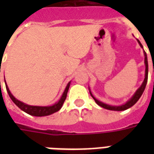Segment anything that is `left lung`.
<instances>
[{"instance_id":"8db88e82","label":"left lung","mask_w":154,"mask_h":154,"mask_svg":"<svg viewBox=\"0 0 154 154\" xmlns=\"http://www.w3.org/2000/svg\"><path fill=\"white\" fill-rule=\"evenodd\" d=\"M137 42H138V43L140 44L141 48H143V47H142V45L141 44V42H139V40H137ZM144 54H145V64H146V77H145V80H144L142 85H141V87L137 90V92L135 93V94H134V96H133V97H132L129 101H127L125 105H121V106H112V105H106V104H104V103L99 101L98 100H97V99L92 95L91 93H90L91 96L93 97V98L94 99V101H95V102H96L97 105L101 106V107L104 108V109H106L114 110V111H122V110H125L127 109H129V108L132 107L133 105L136 104L137 101H138L139 98L141 97V96L142 95V94H143L144 90L146 89V84H147V81H148V60H147V55H146V53L145 51H144Z\"/></svg>"}]
</instances>
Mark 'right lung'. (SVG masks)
I'll return each mask as SVG.
<instances>
[{"label":"right lung","mask_w":154,"mask_h":154,"mask_svg":"<svg viewBox=\"0 0 154 154\" xmlns=\"http://www.w3.org/2000/svg\"><path fill=\"white\" fill-rule=\"evenodd\" d=\"M70 82H69L67 85V86L65 88V92L63 94L62 97H60V101H58L57 103H56L55 105H52V106H32V105H29L26 104H24L21 101H18L12 95V94L9 91V89L8 88V85H5L6 86V90L8 92V95L10 97V98L12 99V101L15 103L16 105H17L18 107L20 108V109L23 110L24 112H27L28 114L32 115V116H36V117H43V116H48L52 113L57 112L58 110L60 109V108L62 106L63 103L65 101L66 97H67V93L69 88Z\"/></svg>","instance_id":"right-lung-1"}]
</instances>
